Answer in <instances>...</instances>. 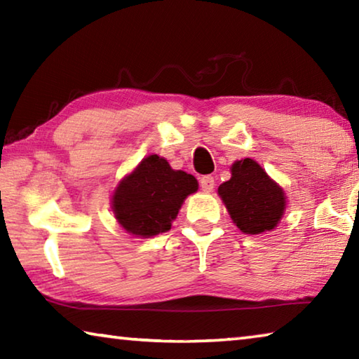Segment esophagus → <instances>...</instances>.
Masks as SVG:
<instances>
[{"mask_svg": "<svg viewBox=\"0 0 359 359\" xmlns=\"http://www.w3.org/2000/svg\"><path fill=\"white\" fill-rule=\"evenodd\" d=\"M199 184H201V190L205 193H210L215 188V180L212 175H204V177L199 180Z\"/></svg>", "mask_w": 359, "mask_h": 359, "instance_id": "1", "label": "esophagus"}]
</instances>
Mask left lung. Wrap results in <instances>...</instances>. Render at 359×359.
<instances>
[{"mask_svg":"<svg viewBox=\"0 0 359 359\" xmlns=\"http://www.w3.org/2000/svg\"><path fill=\"white\" fill-rule=\"evenodd\" d=\"M218 194L236 226L245 234L274 229L287 205L282 188L252 158L231 166V179L218 187Z\"/></svg>","mask_w":359,"mask_h":359,"instance_id":"8db88e82","label":"left lung"}]
</instances>
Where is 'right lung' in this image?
<instances>
[{
    "mask_svg": "<svg viewBox=\"0 0 359 359\" xmlns=\"http://www.w3.org/2000/svg\"><path fill=\"white\" fill-rule=\"evenodd\" d=\"M196 190L191 174L174 171L165 158L149 155L115 188L112 210L130 234L150 238L171 229L185 198Z\"/></svg>",
    "mask_w": 359,
    "mask_h": 359,
    "instance_id": "obj_1",
    "label": "right lung"
}]
</instances>
